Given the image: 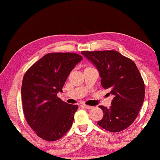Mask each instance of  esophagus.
I'll use <instances>...</instances> for the list:
<instances>
[{
  "instance_id": "obj_1",
  "label": "esophagus",
  "mask_w": 160,
  "mask_h": 160,
  "mask_svg": "<svg viewBox=\"0 0 160 160\" xmlns=\"http://www.w3.org/2000/svg\"><path fill=\"white\" fill-rule=\"evenodd\" d=\"M82 106L84 107V108H85L86 109H92V106H88V105H85V104H83Z\"/></svg>"
}]
</instances>
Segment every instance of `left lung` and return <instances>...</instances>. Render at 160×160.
<instances>
[{"mask_svg": "<svg viewBox=\"0 0 160 160\" xmlns=\"http://www.w3.org/2000/svg\"><path fill=\"white\" fill-rule=\"evenodd\" d=\"M81 54L97 68L101 85L114 97L109 108L98 106L103 117L97 124L111 132L127 129L136 120L144 101V82L138 68L117 51H83Z\"/></svg>", "mask_w": 160, "mask_h": 160, "instance_id": "obj_1", "label": "left lung"}]
</instances>
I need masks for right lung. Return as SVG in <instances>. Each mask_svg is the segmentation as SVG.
Wrapping results in <instances>:
<instances>
[{
	"label": "right lung",
	"instance_id": "obj_1",
	"mask_svg": "<svg viewBox=\"0 0 160 160\" xmlns=\"http://www.w3.org/2000/svg\"><path fill=\"white\" fill-rule=\"evenodd\" d=\"M82 60L74 53H50L36 62L26 72L22 85L25 118L42 139L54 141L71 129L78 108L57 97L71 71Z\"/></svg>",
	"mask_w": 160,
	"mask_h": 160
}]
</instances>
